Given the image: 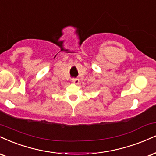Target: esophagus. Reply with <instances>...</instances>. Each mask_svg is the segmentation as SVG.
<instances>
[{
  "instance_id": "esophagus-1",
  "label": "esophagus",
  "mask_w": 156,
  "mask_h": 156,
  "mask_svg": "<svg viewBox=\"0 0 156 156\" xmlns=\"http://www.w3.org/2000/svg\"><path fill=\"white\" fill-rule=\"evenodd\" d=\"M71 80H72L73 83H78V82H79V80H78V78H73L72 79H71Z\"/></svg>"
}]
</instances>
